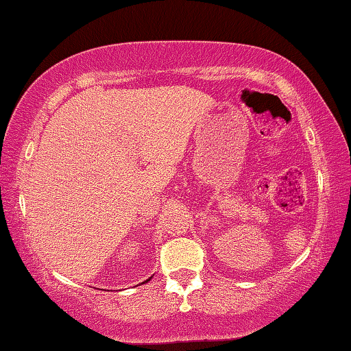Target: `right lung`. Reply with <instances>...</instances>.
<instances>
[{"label":"right lung","instance_id":"1","mask_svg":"<svg viewBox=\"0 0 351 351\" xmlns=\"http://www.w3.org/2000/svg\"><path fill=\"white\" fill-rule=\"evenodd\" d=\"M148 280H149V279H148ZM148 280H146V282H148Z\"/></svg>","mask_w":351,"mask_h":351}]
</instances>
